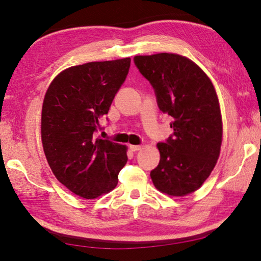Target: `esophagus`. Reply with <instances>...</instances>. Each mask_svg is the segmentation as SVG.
<instances>
[{
    "label": "esophagus",
    "mask_w": 261,
    "mask_h": 261,
    "mask_svg": "<svg viewBox=\"0 0 261 261\" xmlns=\"http://www.w3.org/2000/svg\"><path fill=\"white\" fill-rule=\"evenodd\" d=\"M140 148H141L140 145H130V149H131L132 152H137V151H139Z\"/></svg>",
    "instance_id": "34e87169"
}]
</instances>
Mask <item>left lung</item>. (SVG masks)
<instances>
[{"label": "left lung", "instance_id": "left-lung-1", "mask_svg": "<svg viewBox=\"0 0 261 261\" xmlns=\"http://www.w3.org/2000/svg\"><path fill=\"white\" fill-rule=\"evenodd\" d=\"M134 61L152 85L158 107L174 118L173 134L158 144L160 162L151 171L153 184L169 196H185L201 187L220 154L222 118L214 86L184 56L161 53Z\"/></svg>", "mask_w": 261, "mask_h": 261}]
</instances>
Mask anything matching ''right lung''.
<instances>
[{
  "mask_svg": "<svg viewBox=\"0 0 261 261\" xmlns=\"http://www.w3.org/2000/svg\"><path fill=\"white\" fill-rule=\"evenodd\" d=\"M131 59L90 62L62 71L48 87L42 105L41 139L55 177L86 199L109 192L127 161L126 147L95 138L125 82Z\"/></svg>",
  "mask_w": 261,
  "mask_h": 261,
  "instance_id": "obj_1",
  "label": "right lung"
}]
</instances>
